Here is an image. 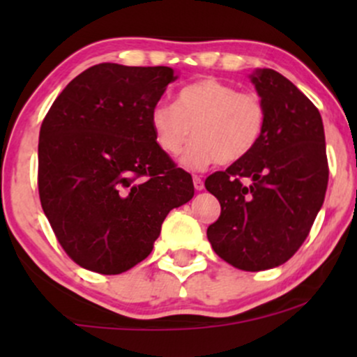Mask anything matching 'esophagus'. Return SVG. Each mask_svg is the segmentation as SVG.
I'll return each instance as SVG.
<instances>
[{
  "label": "esophagus",
  "mask_w": 357,
  "mask_h": 357,
  "mask_svg": "<svg viewBox=\"0 0 357 357\" xmlns=\"http://www.w3.org/2000/svg\"><path fill=\"white\" fill-rule=\"evenodd\" d=\"M192 184H195V190H196V191H202L203 188H204L203 179L199 178V176H192Z\"/></svg>",
  "instance_id": "obj_1"
}]
</instances>
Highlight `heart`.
Masks as SVG:
<instances>
[{
    "label": "heart",
    "instance_id": "obj_1",
    "mask_svg": "<svg viewBox=\"0 0 357 357\" xmlns=\"http://www.w3.org/2000/svg\"><path fill=\"white\" fill-rule=\"evenodd\" d=\"M151 127L155 144L167 155H178L191 136L196 137L181 162L202 171L215 162L233 165L247 158L264 136L265 107L255 93L204 77L184 85L176 105H154Z\"/></svg>",
    "mask_w": 357,
    "mask_h": 357
}]
</instances>
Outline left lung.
Listing matches in <instances>:
<instances>
[{
    "label": "left lung",
    "mask_w": 357,
    "mask_h": 357,
    "mask_svg": "<svg viewBox=\"0 0 357 357\" xmlns=\"http://www.w3.org/2000/svg\"><path fill=\"white\" fill-rule=\"evenodd\" d=\"M250 80L264 102V136L247 158L204 181L221 206L206 235L225 261L260 272L285 264L304 243L322 208L329 166L312 102L272 68H257Z\"/></svg>",
    "instance_id": "1"
}]
</instances>
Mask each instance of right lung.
<instances>
[{"mask_svg":"<svg viewBox=\"0 0 357 357\" xmlns=\"http://www.w3.org/2000/svg\"><path fill=\"white\" fill-rule=\"evenodd\" d=\"M176 79L169 67L93 65L43 119L40 202L80 267L102 275L132 268L153 252L167 213L195 195L191 174L159 149L151 127Z\"/></svg>","mask_w":357,"mask_h":357,"instance_id":"right-lung-1","label":"right lung"}]
</instances>
